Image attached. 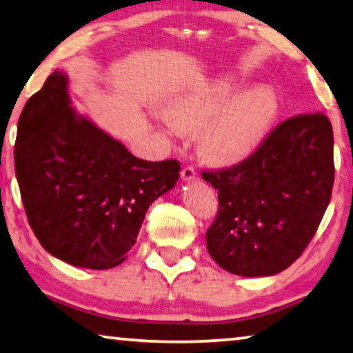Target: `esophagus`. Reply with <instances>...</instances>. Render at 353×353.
Instances as JSON below:
<instances>
[{"instance_id":"esophagus-1","label":"esophagus","mask_w":353,"mask_h":353,"mask_svg":"<svg viewBox=\"0 0 353 353\" xmlns=\"http://www.w3.org/2000/svg\"><path fill=\"white\" fill-rule=\"evenodd\" d=\"M181 177L183 182H193V181H198V172L193 166H187L182 170Z\"/></svg>"}]
</instances>
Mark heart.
Masks as SVG:
<instances>
[{"label": "heart", "instance_id": "1", "mask_svg": "<svg viewBox=\"0 0 353 353\" xmlns=\"http://www.w3.org/2000/svg\"><path fill=\"white\" fill-rule=\"evenodd\" d=\"M237 74H225L192 83L172 99L171 116L161 124L172 137L181 127L199 130V154L209 165L236 166L253 155L275 127L281 102L275 88L256 85L248 89Z\"/></svg>", "mask_w": 353, "mask_h": 353}]
</instances>
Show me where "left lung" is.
Instances as JSON below:
<instances>
[{"label":"left lung","mask_w":353,"mask_h":353,"mask_svg":"<svg viewBox=\"0 0 353 353\" xmlns=\"http://www.w3.org/2000/svg\"><path fill=\"white\" fill-rule=\"evenodd\" d=\"M203 179L220 204L209 254L234 275H276L303 253L332 198V124L322 113L290 117L242 163Z\"/></svg>","instance_id":"1"}]
</instances>
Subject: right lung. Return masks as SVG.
Here are the masks:
<instances>
[{"label": "right lung", "instance_id": "1", "mask_svg": "<svg viewBox=\"0 0 353 353\" xmlns=\"http://www.w3.org/2000/svg\"><path fill=\"white\" fill-rule=\"evenodd\" d=\"M15 176L30 226L50 254L105 270L125 261L149 205L174 188L176 160L146 161L78 113L56 69L21 111Z\"/></svg>", "mask_w": 353, "mask_h": 353}]
</instances>
